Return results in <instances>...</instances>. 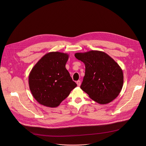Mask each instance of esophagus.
<instances>
[{
	"instance_id": "obj_1",
	"label": "esophagus",
	"mask_w": 146,
	"mask_h": 146,
	"mask_svg": "<svg viewBox=\"0 0 146 146\" xmlns=\"http://www.w3.org/2000/svg\"><path fill=\"white\" fill-rule=\"evenodd\" d=\"M76 83H77V86H78V87L80 86V85H81V81H80V80H78Z\"/></svg>"
}]
</instances>
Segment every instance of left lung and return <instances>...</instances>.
Instances as JSON below:
<instances>
[{"label":"left lung","mask_w":146,"mask_h":146,"mask_svg":"<svg viewBox=\"0 0 146 146\" xmlns=\"http://www.w3.org/2000/svg\"><path fill=\"white\" fill-rule=\"evenodd\" d=\"M74 56L86 66L81 89L102 105L115 99L123 82L122 70L117 62L106 53L96 50L77 52Z\"/></svg>","instance_id":"obj_1"}]
</instances>
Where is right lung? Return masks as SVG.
Here are the masks:
<instances>
[{
  "label": "right lung",
  "instance_id": "right-lung-1",
  "mask_svg": "<svg viewBox=\"0 0 146 146\" xmlns=\"http://www.w3.org/2000/svg\"><path fill=\"white\" fill-rule=\"evenodd\" d=\"M69 55L50 52L33 66L29 75V89L41 105L56 108L77 87L65 68Z\"/></svg>",
  "mask_w": 146,
  "mask_h": 146
}]
</instances>
